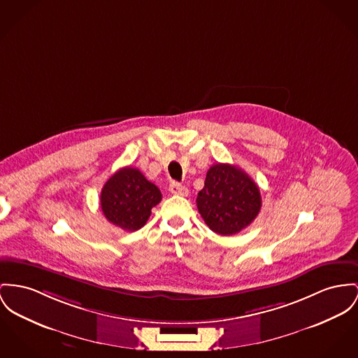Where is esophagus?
<instances>
[{
    "mask_svg": "<svg viewBox=\"0 0 358 358\" xmlns=\"http://www.w3.org/2000/svg\"><path fill=\"white\" fill-rule=\"evenodd\" d=\"M169 191L175 195H180V196H187L189 195V189L186 186H182L179 183H171L169 185Z\"/></svg>",
    "mask_w": 358,
    "mask_h": 358,
    "instance_id": "1",
    "label": "esophagus"
}]
</instances>
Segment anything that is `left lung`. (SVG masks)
<instances>
[{
  "instance_id": "1",
  "label": "left lung",
  "mask_w": 358,
  "mask_h": 358,
  "mask_svg": "<svg viewBox=\"0 0 358 358\" xmlns=\"http://www.w3.org/2000/svg\"><path fill=\"white\" fill-rule=\"evenodd\" d=\"M262 206L257 183L240 168L218 163L209 168L196 208L206 225L218 235L231 236L247 228Z\"/></svg>"
}]
</instances>
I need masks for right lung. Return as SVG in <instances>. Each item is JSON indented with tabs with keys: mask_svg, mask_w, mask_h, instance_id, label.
Instances as JSON below:
<instances>
[{
	"mask_svg": "<svg viewBox=\"0 0 358 358\" xmlns=\"http://www.w3.org/2000/svg\"><path fill=\"white\" fill-rule=\"evenodd\" d=\"M162 201L157 186L140 169L120 168L103 186L100 206L104 217L124 231H138L146 224L152 208Z\"/></svg>",
	"mask_w": 358,
	"mask_h": 358,
	"instance_id": "right-lung-1",
	"label": "right lung"
}]
</instances>
